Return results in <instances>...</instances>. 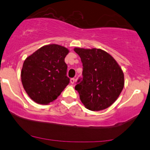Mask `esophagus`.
I'll use <instances>...</instances> for the list:
<instances>
[{"mask_svg": "<svg viewBox=\"0 0 150 150\" xmlns=\"http://www.w3.org/2000/svg\"><path fill=\"white\" fill-rule=\"evenodd\" d=\"M75 78H71V79H70V83H71V84H74V83H75Z\"/></svg>", "mask_w": 150, "mask_h": 150, "instance_id": "1", "label": "esophagus"}]
</instances>
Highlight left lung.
<instances>
[{
	"instance_id": "left-lung-1",
	"label": "left lung",
	"mask_w": 150,
	"mask_h": 150,
	"mask_svg": "<svg viewBox=\"0 0 150 150\" xmlns=\"http://www.w3.org/2000/svg\"><path fill=\"white\" fill-rule=\"evenodd\" d=\"M81 58L83 78H79L75 90L86 108L100 111L116 101L124 88L123 71L116 61L100 49L75 48Z\"/></svg>"
}]
</instances>
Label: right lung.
<instances>
[{"label":"right lung","mask_w":150,"mask_h":150,"mask_svg":"<svg viewBox=\"0 0 150 150\" xmlns=\"http://www.w3.org/2000/svg\"><path fill=\"white\" fill-rule=\"evenodd\" d=\"M69 50L58 45L41 47L28 57L21 70V82L28 96L36 103L52 102L70 83L64 58Z\"/></svg>","instance_id":"right-lung-1"}]
</instances>
